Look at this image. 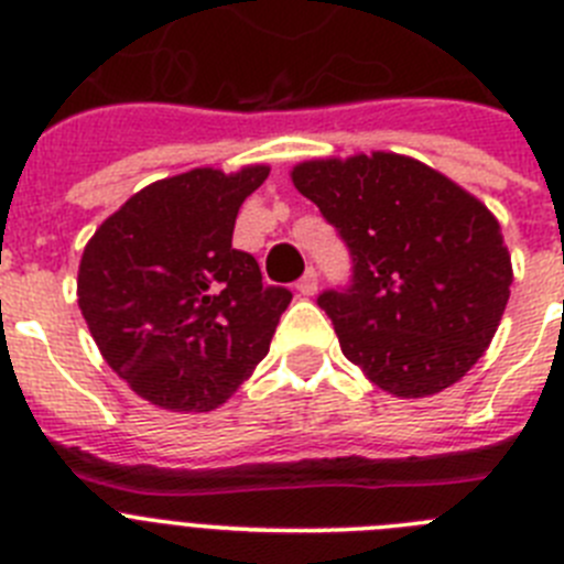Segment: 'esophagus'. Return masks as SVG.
<instances>
[{
    "label": "esophagus",
    "instance_id": "1",
    "mask_svg": "<svg viewBox=\"0 0 564 564\" xmlns=\"http://www.w3.org/2000/svg\"><path fill=\"white\" fill-rule=\"evenodd\" d=\"M317 289H319V281H317V272L314 270H308L306 275L297 281V292H301L303 297H314V294H317Z\"/></svg>",
    "mask_w": 564,
    "mask_h": 564
}]
</instances>
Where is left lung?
<instances>
[{
	"instance_id": "1",
	"label": "left lung",
	"mask_w": 564,
	"mask_h": 564,
	"mask_svg": "<svg viewBox=\"0 0 564 564\" xmlns=\"http://www.w3.org/2000/svg\"><path fill=\"white\" fill-rule=\"evenodd\" d=\"M289 176L351 250V289L317 297L345 357L399 399L441 393L466 377L489 348L514 281L495 213L393 151L306 160Z\"/></svg>"
}]
</instances>
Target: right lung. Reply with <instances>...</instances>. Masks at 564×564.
<instances>
[{
    "label": "right lung",
    "instance_id": "add662e5",
    "mask_svg": "<svg viewBox=\"0 0 564 564\" xmlns=\"http://www.w3.org/2000/svg\"><path fill=\"white\" fill-rule=\"evenodd\" d=\"M270 165L194 169L137 191L86 241L78 306L109 368L171 413L225 404L267 357L292 292L232 250Z\"/></svg>",
    "mask_w": 564,
    "mask_h": 564
}]
</instances>
